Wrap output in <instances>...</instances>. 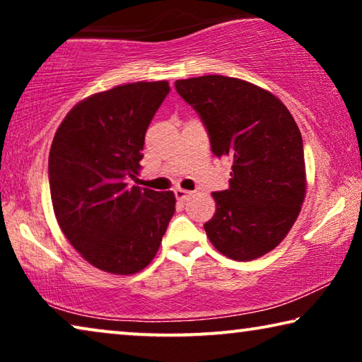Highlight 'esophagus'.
Wrapping results in <instances>:
<instances>
[{
  "label": "esophagus",
  "instance_id": "34e87169",
  "mask_svg": "<svg viewBox=\"0 0 362 362\" xmlns=\"http://www.w3.org/2000/svg\"><path fill=\"white\" fill-rule=\"evenodd\" d=\"M175 196H176L177 201L185 202V201H187V199H189V197L192 196V192H191V191L181 189V187H176V189H175Z\"/></svg>",
  "mask_w": 362,
  "mask_h": 362
}]
</instances>
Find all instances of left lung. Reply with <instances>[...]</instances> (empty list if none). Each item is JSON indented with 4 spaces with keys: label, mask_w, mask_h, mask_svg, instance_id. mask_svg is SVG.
Segmentation results:
<instances>
[{
    "label": "left lung",
    "mask_w": 362,
    "mask_h": 362,
    "mask_svg": "<svg viewBox=\"0 0 362 362\" xmlns=\"http://www.w3.org/2000/svg\"><path fill=\"white\" fill-rule=\"evenodd\" d=\"M175 87L201 117L212 153L232 161L229 187L212 192L217 209L206 234L232 260L259 259L285 239L303 204L298 127L279 98L240 78L192 77Z\"/></svg>",
    "instance_id": "1"
}]
</instances>
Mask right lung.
Listing matches in <instances>:
<instances>
[{"mask_svg":"<svg viewBox=\"0 0 362 362\" xmlns=\"http://www.w3.org/2000/svg\"><path fill=\"white\" fill-rule=\"evenodd\" d=\"M170 83L135 82L95 93L67 113L49 153L57 222L97 269L132 275L160 249L176 197L128 185L143 160L145 133Z\"/></svg>","mask_w":362,"mask_h":362,"instance_id":"obj_1","label":"right lung"}]
</instances>
